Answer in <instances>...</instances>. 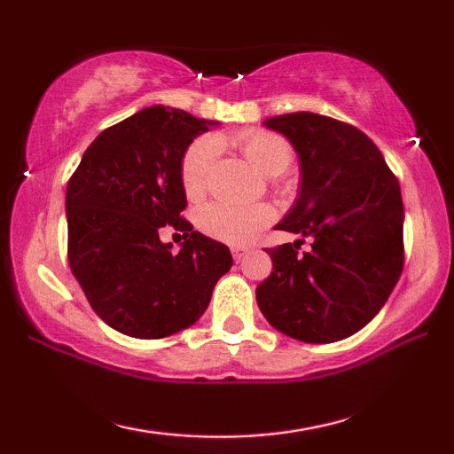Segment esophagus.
<instances>
[{
	"instance_id": "1",
	"label": "esophagus",
	"mask_w": 454,
	"mask_h": 454,
	"mask_svg": "<svg viewBox=\"0 0 454 454\" xmlns=\"http://www.w3.org/2000/svg\"><path fill=\"white\" fill-rule=\"evenodd\" d=\"M246 254H248V248H246V246H232L234 260H242Z\"/></svg>"
}]
</instances>
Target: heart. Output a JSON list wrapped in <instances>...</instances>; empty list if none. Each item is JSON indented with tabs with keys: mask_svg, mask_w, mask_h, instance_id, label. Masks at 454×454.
<instances>
[{
	"mask_svg": "<svg viewBox=\"0 0 454 454\" xmlns=\"http://www.w3.org/2000/svg\"><path fill=\"white\" fill-rule=\"evenodd\" d=\"M242 153L252 168L268 178L280 176L288 170L294 158L292 145L282 136L266 132V129H246L228 140ZM220 144L216 137H198L190 144L182 158L180 180L184 194L188 198H200L206 190L212 164L216 162ZM272 220V210L266 204L234 206L214 202L204 206L198 214V224L206 234L220 242L242 246L254 240V236Z\"/></svg>",
	"mask_w": 454,
	"mask_h": 454,
	"instance_id": "obj_1",
	"label": "heart"
}]
</instances>
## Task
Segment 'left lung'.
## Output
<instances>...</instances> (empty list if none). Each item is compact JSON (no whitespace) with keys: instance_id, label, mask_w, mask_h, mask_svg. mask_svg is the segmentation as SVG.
Returning a JSON list of instances; mask_svg holds the SVG:
<instances>
[{"instance_id":"obj_1","label":"left lung","mask_w":454,"mask_h":454,"mask_svg":"<svg viewBox=\"0 0 454 454\" xmlns=\"http://www.w3.org/2000/svg\"><path fill=\"white\" fill-rule=\"evenodd\" d=\"M292 144L301 190L278 230L312 238L268 248L272 274L256 288L264 318L282 334L326 344L364 328L403 272L401 186L358 128L312 112L264 120Z\"/></svg>"}]
</instances>
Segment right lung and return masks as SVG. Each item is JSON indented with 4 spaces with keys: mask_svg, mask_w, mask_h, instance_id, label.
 <instances>
[{
    "mask_svg": "<svg viewBox=\"0 0 454 454\" xmlns=\"http://www.w3.org/2000/svg\"><path fill=\"white\" fill-rule=\"evenodd\" d=\"M210 126L176 107H144L104 129L67 182L70 268L94 312L121 334L152 340L192 326L232 266L228 246L180 216L182 158ZM168 223L187 236L178 253L159 240Z\"/></svg>",
    "mask_w": 454,
    "mask_h": 454,
    "instance_id": "add662e5",
    "label": "right lung"
}]
</instances>
